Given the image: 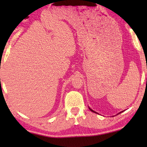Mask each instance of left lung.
I'll return each instance as SVG.
<instances>
[{"mask_svg":"<svg viewBox=\"0 0 147 147\" xmlns=\"http://www.w3.org/2000/svg\"><path fill=\"white\" fill-rule=\"evenodd\" d=\"M90 110H91V111H92V112H95V113H96V112H94V110H92L91 109V108H90ZM123 112V111H122L121 112ZM121 112H120V113H119V114H120V113H121Z\"/></svg>","mask_w":147,"mask_h":147,"instance_id":"1","label":"left lung"}]
</instances>
